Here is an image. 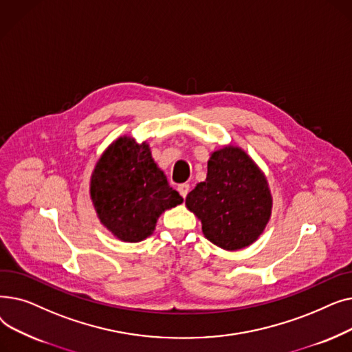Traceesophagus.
<instances>
[{
    "label": "esophagus",
    "mask_w": 352,
    "mask_h": 352,
    "mask_svg": "<svg viewBox=\"0 0 352 352\" xmlns=\"http://www.w3.org/2000/svg\"><path fill=\"white\" fill-rule=\"evenodd\" d=\"M188 191H190V184H187V182L179 184V186H178V192L181 194V197H182V198H186V197H187Z\"/></svg>",
    "instance_id": "esophagus-1"
}]
</instances>
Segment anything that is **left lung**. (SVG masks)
<instances>
[{"instance_id":"1","label":"left lung","mask_w":352,"mask_h":352,"mask_svg":"<svg viewBox=\"0 0 352 352\" xmlns=\"http://www.w3.org/2000/svg\"><path fill=\"white\" fill-rule=\"evenodd\" d=\"M214 245L238 251L261 236L272 214L268 179L241 146L227 144L210 154L206 181L186 198Z\"/></svg>"}]
</instances>
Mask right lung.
<instances>
[{"instance_id": "add662e5", "label": "right lung", "mask_w": 352, "mask_h": 352, "mask_svg": "<svg viewBox=\"0 0 352 352\" xmlns=\"http://www.w3.org/2000/svg\"><path fill=\"white\" fill-rule=\"evenodd\" d=\"M100 223L124 243L150 236L162 212L182 204L153 158L150 144L122 135L101 154L89 179Z\"/></svg>"}]
</instances>
